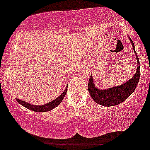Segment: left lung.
I'll list each match as a JSON object with an SVG mask.
<instances>
[{"instance_id": "obj_1", "label": "left lung", "mask_w": 150, "mask_h": 150, "mask_svg": "<svg viewBox=\"0 0 150 150\" xmlns=\"http://www.w3.org/2000/svg\"><path fill=\"white\" fill-rule=\"evenodd\" d=\"M128 40L132 43L134 52V54H136L137 63L136 73L134 74V76L129 80H128L126 83L120 85V86H116L111 87V88H107L105 89H101V88H98L95 85L92 75L91 74V76H90L88 85V92L92 99L100 105L104 106V107H111V106L121 104L133 93L137 87L140 76V61H139L138 56L135 52L134 44L133 41L130 38H128Z\"/></svg>"}]
</instances>
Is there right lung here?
Segmentation results:
<instances>
[{
    "label": "right lung",
    "instance_id": "add662e5",
    "mask_svg": "<svg viewBox=\"0 0 150 150\" xmlns=\"http://www.w3.org/2000/svg\"><path fill=\"white\" fill-rule=\"evenodd\" d=\"M67 88H65V90L62 93V95H59L56 99L52 100V101L49 102V103H46V104H43V105H34V104H29L28 102L24 101V100H21L19 99H17L16 100L18 104H20L21 105L24 106L25 107H26L27 109L30 110L34 111V112H47V111H50L52 109H54L55 107H56L57 106H59L61 104V102L62 101V100L64 99V96L66 95V92H67Z\"/></svg>",
    "mask_w": 150,
    "mask_h": 150
}]
</instances>
